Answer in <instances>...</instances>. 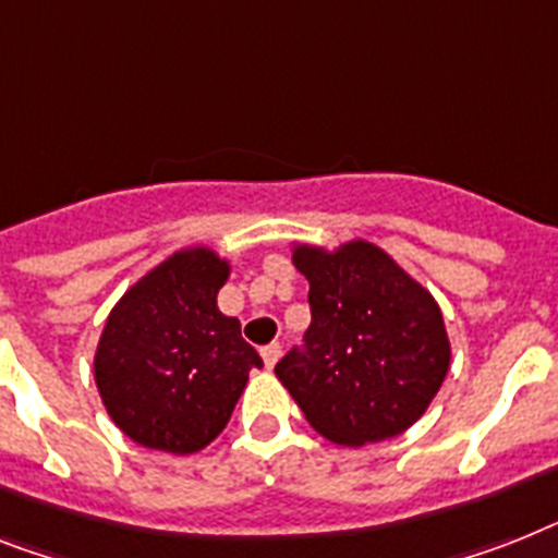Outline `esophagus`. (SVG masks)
<instances>
[{"instance_id":"obj_1","label":"esophagus","mask_w":558,"mask_h":558,"mask_svg":"<svg viewBox=\"0 0 558 558\" xmlns=\"http://www.w3.org/2000/svg\"><path fill=\"white\" fill-rule=\"evenodd\" d=\"M262 362H265V367H274L276 362H279V353H282V348H279V344H265V348H262Z\"/></svg>"}]
</instances>
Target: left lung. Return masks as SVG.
Here are the masks:
<instances>
[{
	"mask_svg": "<svg viewBox=\"0 0 558 558\" xmlns=\"http://www.w3.org/2000/svg\"><path fill=\"white\" fill-rule=\"evenodd\" d=\"M290 259L311 284L305 353L276 365L316 434L365 448L404 434L450 371L439 302L388 251L367 239L339 247L293 242Z\"/></svg>",
	"mask_w": 558,
	"mask_h": 558,
	"instance_id": "1",
	"label": "left lung"
}]
</instances>
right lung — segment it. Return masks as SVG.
Masks as SVG:
<instances>
[{
    "mask_svg": "<svg viewBox=\"0 0 558 558\" xmlns=\"http://www.w3.org/2000/svg\"><path fill=\"white\" fill-rule=\"evenodd\" d=\"M230 262L214 247L170 253L108 313L94 379L108 416L142 448L191 456L228 425L259 353L216 296Z\"/></svg>",
    "mask_w": 558,
    "mask_h": 558,
    "instance_id": "1",
    "label": "right lung"
}]
</instances>
